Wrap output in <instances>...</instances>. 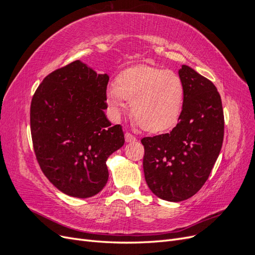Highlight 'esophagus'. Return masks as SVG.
I'll use <instances>...</instances> for the list:
<instances>
[{
    "label": "esophagus",
    "instance_id": "esophagus-1",
    "mask_svg": "<svg viewBox=\"0 0 255 255\" xmlns=\"http://www.w3.org/2000/svg\"><path fill=\"white\" fill-rule=\"evenodd\" d=\"M125 137H126V141H127V142H133V141H136V137H135L134 135L130 134V133H126Z\"/></svg>",
    "mask_w": 255,
    "mask_h": 255
}]
</instances>
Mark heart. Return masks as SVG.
Segmentation results:
<instances>
[{
  "instance_id": "b5f03b06",
  "label": "heart",
  "mask_w": 255,
  "mask_h": 255,
  "mask_svg": "<svg viewBox=\"0 0 255 255\" xmlns=\"http://www.w3.org/2000/svg\"><path fill=\"white\" fill-rule=\"evenodd\" d=\"M185 88L175 72L150 66H137L122 71L106 89V102L112 117L118 120L130 101V112L138 125L151 133L172 128L182 114Z\"/></svg>"
}]
</instances>
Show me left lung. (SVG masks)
Returning <instances> with one entry per match:
<instances>
[{
    "mask_svg": "<svg viewBox=\"0 0 255 255\" xmlns=\"http://www.w3.org/2000/svg\"><path fill=\"white\" fill-rule=\"evenodd\" d=\"M179 75L185 88L179 123L170 133L141 139L145 182L154 195L170 202L184 201L201 189L218 158L225 133L215 85L186 65Z\"/></svg>",
    "mask_w": 255,
    "mask_h": 255,
    "instance_id": "1",
    "label": "left lung"
}]
</instances>
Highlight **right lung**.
Listing matches in <instances>:
<instances>
[{
  "label": "right lung",
  "mask_w": 255,
  "mask_h": 255,
  "mask_svg": "<svg viewBox=\"0 0 255 255\" xmlns=\"http://www.w3.org/2000/svg\"><path fill=\"white\" fill-rule=\"evenodd\" d=\"M109 75L75 60L45 76L30 103V133L42 172L58 190L89 198L109 180L106 160L125 143L106 118Z\"/></svg>",
  "instance_id": "right-lung-1"
}]
</instances>
